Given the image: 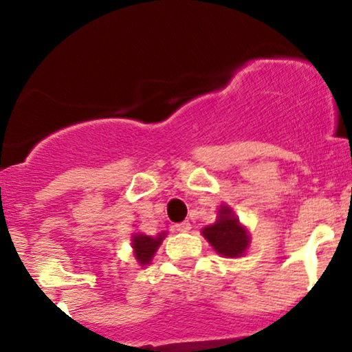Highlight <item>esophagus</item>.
I'll use <instances>...</instances> for the list:
<instances>
[{"mask_svg":"<svg viewBox=\"0 0 352 352\" xmlns=\"http://www.w3.org/2000/svg\"><path fill=\"white\" fill-rule=\"evenodd\" d=\"M192 228V225H190V221H182V223H177L175 225V230L177 232H188V230Z\"/></svg>","mask_w":352,"mask_h":352,"instance_id":"1","label":"esophagus"}]
</instances>
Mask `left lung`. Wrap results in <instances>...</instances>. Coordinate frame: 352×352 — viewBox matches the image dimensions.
Masks as SVG:
<instances>
[{"label": "left lung", "mask_w": 352, "mask_h": 352, "mask_svg": "<svg viewBox=\"0 0 352 352\" xmlns=\"http://www.w3.org/2000/svg\"><path fill=\"white\" fill-rule=\"evenodd\" d=\"M220 217L217 223L208 225L204 228V236L207 238L208 243L215 248L223 256H240L248 246V235L246 230L238 223L235 215L228 207L220 208Z\"/></svg>", "instance_id": "1"}]
</instances>
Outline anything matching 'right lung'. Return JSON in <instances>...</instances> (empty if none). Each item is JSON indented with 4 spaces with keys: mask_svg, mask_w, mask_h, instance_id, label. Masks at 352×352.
<instances>
[{
    "mask_svg": "<svg viewBox=\"0 0 352 352\" xmlns=\"http://www.w3.org/2000/svg\"><path fill=\"white\" fill-rule=\"evenodd\" d=\"M165 238V233L159 235L157 238L147 236V235H135L134 240H132V245H134L135 250V258L140 265H147L148 261L152 260L153 253L159 248V245L162 243Z\"/></svg>",
    "mask_w": 352,
    "mask_h": 352,
    "instance_id": "obj_1",
    "label": "right lung"
}]
</instances>
